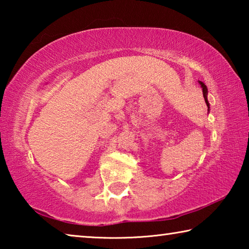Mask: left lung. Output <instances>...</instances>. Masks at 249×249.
Wrapping results in <instances>:
<instances>
[{
  "mask_svg": "<svg viewBox=\"0 0 249 249\" xmlns=\"http://www.w3.org/2000/svg\"><path fill=\"white\" fill-rule=\"evenodd\" d=\"M199 83H200V86L202 88V91H203V96H204L206 107H208V111L210 112V103H209V101H208V88H206L205 84L202 82V81H199Z\"/></svg>",
  "mask_w": 249,
  "mask_h": 249,
  "instance_id": "left-lung-1",
  "label": "left lung"
}]
</instances>
